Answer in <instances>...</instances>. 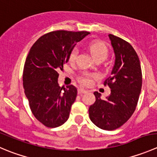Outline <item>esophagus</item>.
<instances>
[{
    "label": "esophagus",
    "mask_w": 157,
    "mask_h": 157,
    "mask_svg": "<svg viewBox=\"0 0 157 157\" xmlns=\"http://www.w3.org/2000/svg\"><path fill=\"white\" fill-rule=\"evenodd\" d=\"M86 92H87V90H84V89H82V88H80V89H78V94H86Z\"/></svg>",
    "instance_id": "esophagus-1"
}]
</instances>
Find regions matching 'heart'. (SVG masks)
Returning a JSON list of instances; mask_svg holds the SVG:
<instances>
[{
  "label": "heart",
  "instance_id": "b5f03b06",
  "mask_svg": "<svg viewBox=\"0 0 157 157\" xmlns=\"http://www.w3.org/2000/svg\"><path fill=\"white\" fill-rule=\"evenodd\" d=\"M89 51L91 55L95 60L97 59H102L104 60L108 56V49L106 45L99 41H94L90 44ZM77 55H78V50L77 48H74L71 51L69 56V60L71 62H74L77 60ZM94 77L92 74L89 73H83L79 77V81L83 85H89L91 83V78Z\"/></svg>",
  "mask_w": 157,
  "mask_h": 157
}]
</instances>
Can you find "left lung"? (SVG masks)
Masks as SVG:
<instances>
[{
  "label": "left lung",
  "instance_id": "left-lung-1",
  "mask_svg": "<svg viewBox=\"0 0 157 157\" xmlns=\"http://www.w3.org/2000/svg\"><path fill=\"white\" fill-rule=\"evenodd\" d=\"M114 54L115 64L111 76L104 81L111 89L106 100L94 92L96 101L89 108L90 121L99 128L114 130L124 125L133 115L142 87V71L137 54L126 40L108 35Z\"/></svg>",
  "mask_w": 157,
  "mask_h": 157
}]
</instances>
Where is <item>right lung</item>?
I'll use <instances>...</instances> for the list:
<instances>
[{
    "label": "right lung",
    "instance_id": "1",
    "mask_svg": "<svg viewBox=\"0 0 157 157\" xmlns=\"http://www.w3.org/2000/svg\"><path fill=\"white\" fill-rule=\"evenodd\" d=\"M87 31L55 30L40 36L30 48L23 71V85L32 113L47 127L55 128L68 120L77 90L60 87L58 70L69 60L77 42Z\"/></svg>",
    "mask_w": 157,
    "mask_h": 157
}]
</instances>
